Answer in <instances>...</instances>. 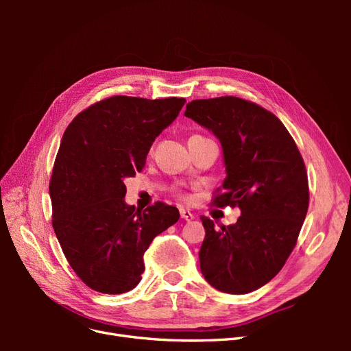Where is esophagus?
I'll return each mask as SVG.
<instances>
[{
    "label": "esophagus",
    "instance_id": "34e87169",
    "mask_svg": "<svg viewBox=\"0 0 351 351\" xmlns=\"http://www.w3.org/2000/svg\"><path fill=\"white\" fill-rule=\"evenodd\" d=\"M180 215H182V218L184 219V221H192L193 218H195V215L192 214V212H190L189 209H184V208H180Z\"/></svg>",
    "mask_w": 351,
    "mask_h": 351
}]
</instances>
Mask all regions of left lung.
I'll list each match as a JSON object with an SVG mask.
<instances>
[{
    "instance_id": "left-lung-1",
    "label": "left lung",
    "mask_w": 351,
    "mask_h": 351,
    "mask_svg": "<svg viewBox=\"0 0 351 351\" xmlns=\"http://www.w3.org/2000/svg\"><path fill=\"white\" fill-rule=\"evenodd\" d=\"M184 115L221 142L227 177L214 204L241 210L236 224L219 228L200 217L206 232L200 271L222 293L258 290L281 271L306 218L309 183L303 158L278 117L254 102L196 99Z\"/></svg>"
}]
</instances>
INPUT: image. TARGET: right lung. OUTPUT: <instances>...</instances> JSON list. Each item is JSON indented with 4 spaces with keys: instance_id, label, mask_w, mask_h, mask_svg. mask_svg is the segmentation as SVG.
I'll return each instance as SVG.
<instances>
[{
    "instance_id": "obj_1",
    "label": "right lung",
    "mask_w": 351,
    "mask_h": 351,
    "mask_svg": "<svg viewBox=\"0 0 351 351\" xmlns=\"http://www.w3.org/2000/svg\"><path fill=\"white\" fill-rule=\"evenodd\" d=\"M184 102L117 95L77 114L62 134L49 182L52 227L70 267L95 291L133 290L146 249L180 218L164 202L145 210L127 205L124 178L142 171Z\"/></svg>"
}]
</instances>
